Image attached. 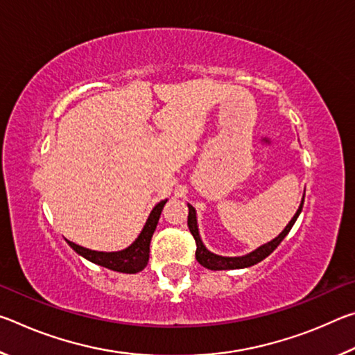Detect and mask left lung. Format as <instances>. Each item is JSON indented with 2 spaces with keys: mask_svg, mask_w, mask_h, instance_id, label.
I'll use <instances>...</instances> for the list:
<instances>
[{
  "mask_svg": "<svg viewBox=\"0 0 355 355\" xmlns=\"http://www.w3.org/2000/svg\"><path fill=\"white\" fill-rule=\"evenodd\" d=\"M302 205H304V199L300 202V207L296 211V214L293 216V219L290 220V224L285 227V230L280 233V235L272 239L271 243L268 244H263L261 248H258L257 250L250 252L249 255H244V257H235V258H230V257H220V255H214L211 252L205 249V245L202 244V239L199 236V228H197V219H196V209L192 208L191 205H188L189 208V214H188V227H189V232L191 235L194 236L196 239V260L199 261L203 268L207 269H211V271H224V269H241V268H249V266H254V264L260 263L261 260H264L268 255H271L272 252L277 249V245L284 241V238L290 233L291 227L294 225V222H296L297 216L302 211Z\"/></svg>",
  "mask_w": 355,
  "mask_h": 355,
  "instance_id": "1",
  "label": "left lung"
}]
</instances>
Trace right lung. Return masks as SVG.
<instances>
[{
  "instance_id": "obj_1",
  "label": "right lung",
  "mask_w": 355,
  "mask_h": 355,
  "mask_svg": "<svg viewBox=\"0 0 355 355\" xmlns=\"http://www.w3.org/2000/svg\"><path fill=\"white\" fill-rule=\"evenodd\" d=\"M166 205V200L159 202L156 205L152 213H150L148 219L144 225L141 235L137 236L136 241L130 245L128 249L120 250V252H95L84 249L81 245L70 243V248L73 249L76 254L86 258V260L92 261L95 264H100V266L112 269V271L117 272H127V274H135L142 271L144 268L147 266L148 263V252H150V239L153 236V232L156 228V224L159 220V214L163 211V207Z\"/></svg>"
}]
</instances>
